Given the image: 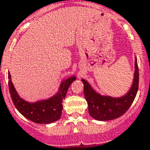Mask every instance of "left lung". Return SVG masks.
Instances as JSON below:
<instances>
[{"label": "left lung", "instance_id": "obj_1", "mask_svg": "<svg viewBox=\"0 0 150 150\" xmlns=\"http://www.w3.org/2000/svg\"><path fill=\"white\" fill-rule=\"evenodd\" d=\"M81 81L83 83V93L88 105L90 115L98 121H108L118 118L127 111L137 95L139 82L137 57H135L134 60V79L132 87L127 93L122 96L101 95L94 90L87 81L84 79Z\"/></svg>", "mask_w": 150, "mask_h": 150}]
</instances>
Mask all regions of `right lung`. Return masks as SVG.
I'll return each instance as SVG.
<instances>
[{
    "label": "right lung",
    "mask_w": 150,
    "mask_h": 150,
    "mask_svg": "<svg viewBox=\"0 0 150 150\" xmlns=\"http://www.w3.org/2000/svg\"><path fill=\"white\" fill-rule=\"evenodd\" d=\"M9 89L12 100L16 109L25 117L30 121L40 124H49L58 120L62 115L63 100L67 96L70 84L76 80V77L71 76L61 82L58 92L47 99L29 102L20 97L8 72Z\"/></svg>",
    "instance_id": "right-lung-1"
}]
</instances>
